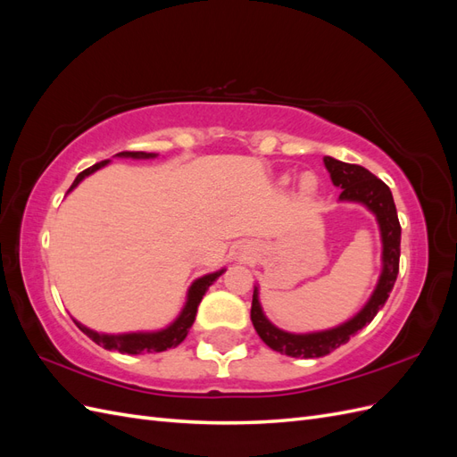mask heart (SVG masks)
Masks as SVG:
<instances>
[{"label": "heart", "mask_w": 457, "mask_h": 457, "mask_svg": "<svg viewBox=\"0 0 457 457\" xmlns=\"http://www.w3.org/2000/svg\"><path fill=\"white\" fill-rule=\"evenodd\" d=\"M301 190L305 192V195H312V192L316 190V179H314V175L307 173V175L301 177Z\"/></svg>", "instance_id": "b5f03b06"}]
</instances>
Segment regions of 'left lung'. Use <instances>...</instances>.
Masks as SVG:
<instances>
[{"mask_svg":"<svg viewBox=\"0 0 457 457\" xmlns=\"http://www.w3.org/2000/svg\"><path fill=\"white\" fill-rule=\"evenodd\" d=\"M324 165L329 171L331 183L341 188V202H358L376 215L383 242V270L376 289H373L371 297L361 312L353 316L349 322L331 329L314 331V334H289V331L276 328L262 312L259 303V289L255 287L252 301V322L255 331L272 351L294 358H320L347 343L351 336L370 324L373 316L379 312L385 301L389 299L398 276L400 223L391 188L381 179L362 168V165L345 163L331 156H324Z\"/></svg>","mask_w":457,"mask_h":457,"instance_id":"left-lung-1","label":"left lung"}]
</instances>
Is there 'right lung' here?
Listing matches in <instances>:
<instances>
[{
  "mask_svg": "<svg viewBox=\"0 0 457 457\" xmlns=\"http://www.w3.org/2000/svg\"><path fill=\"white\" fill-rule=\"evenodd\" d=\"M120 158H156L158 154H152V152H120L116 154ZM110 160H103L99 163L91 165V168L81 171L76 179L72 187L68 188V192L74 190L79 181H84V179L91 173H95L96 170L104 168ZM225 272V269H220L217 272L212 274H205L202 278L195 280L188 289V295H187V305L181 311V314L177 316V320L173 324H170L165 329L160 331H139V334H120V336H108V334H99V331H93L89 328H86L84 324L76 322V326L84 331V334L95 341L96 345H101V347L108 349V351H120L121 354H141V353H162V351H168L171 347H177L179 343H183L190 326L195 324V318L198 312V305L202 297L205 295L207 287H210L220 274Z\"/></svg>",
  "mask_w": 457,
  "mask_h": 457,
  "instance_id": "obj_1",
  "label": "right lung"
}]
</instances>
